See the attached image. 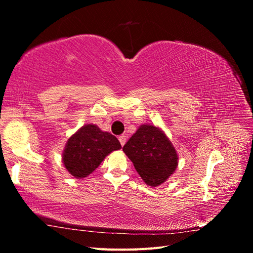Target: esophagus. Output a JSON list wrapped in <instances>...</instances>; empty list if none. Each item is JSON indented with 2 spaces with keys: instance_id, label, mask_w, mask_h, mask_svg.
Wrapping results in <instances>:
<instances>
[{
  "instance_id": "34e87169",
  "label": "esophagus",
  "mask_w": 253,
  "mask_h": 253,
  "mask_svg": "<svg viewBox=\"0 0 253 253\" xmlns=\"http://www.w3.org/2000/svg\"><path fill=\"white\" fill-rule=\"evenodd\" d=\"M126 139H127V137H126L125 135H122V136L118 137V140H120V142H121L122 146H124V144L126 143Z\"/></svg>"
}]
</instances>
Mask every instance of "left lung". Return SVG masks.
I'll return each instance as SVG.
<instances>
[{
    "instance_id": "left-lung-1",
    "label": "left lung",
    "mask_w": 253,
    "mask_h": 253,
    "mask_svg": "<svg viewBox=\"0 0 253 253\" xmlns=\"http://www.w3.org/2000/svg\"><path fill=\"white\" fill-rule=\"evenodd\" d=\"M146 184L157 187L174 173L178 157L165 133L152 125H141L123 147Z\"/></svg>"
}]
</instances>
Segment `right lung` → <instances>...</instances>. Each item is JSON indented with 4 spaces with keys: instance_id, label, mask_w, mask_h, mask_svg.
<instances>
[{
    "instance_id": "1",
    "label": "right lung",
    "mask_w": 253,
    "mask_h": 253,
    "mask_svg": "<svg viewBox=\"0 0 253 253\" xmlns=\"http://www.w3.org/2000/svg\"><path fill=\"white\" fill-rule=\"evenodd\" d=\"M121 148L115 136L89 124L67 140L63 152V163L73 176L84 178L98 168L106 155Z\"/></svg>"
}]
</instances>
